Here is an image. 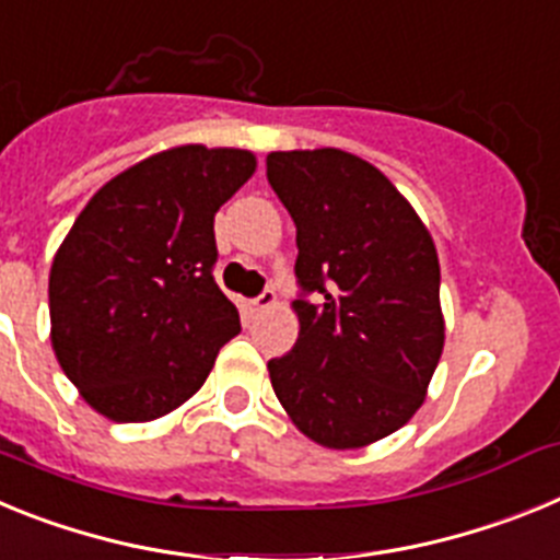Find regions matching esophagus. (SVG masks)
Listing matches in <instances>:
<instances>
[{
    "instance_id": "esophagus-1",
    "label": "esophagus",
    "mask_w": 560,
    "mask_h": 560,
    "mask_svg": "<svg viewBox=\"0 0 560 560\" xmlns=\"http://www.w3.org/2000/svg\"><path fill=\"white\" fill-rule=\"evenodd\" d=\"M277 303V294L271 289H266L264 294H257L255 300H249V305H246V308L252 311V314H260V311H266V308H271V305Z\"/></svg>"
}]
</instances>
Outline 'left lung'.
<instances>
[{
	"mask_svg": "<svg viewBox=\"0 0 560 560\" xmlns=\"http://www.w3.org/2000/svg\"><path fill=\"white\" fill-rule=\"evenodd\" d=\"M266 176L294 219L300 285V336L269 361L271 387L319 446H368L418 412L443 353L432 235L353 153L275 151Z\"/></svg>",
	"mask_w": 560,
	"mask_h": 560,
	"instance_id": "obj_1",
	"label": "left lung"
}]
</instances>
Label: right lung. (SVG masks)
Masks as SVG:
<instances>
[{
    "label": "right lung",
    "mask_w": 560,
    "mask_h": 560,
    "mask_svg": "<svg viewBox=\"0 0 560 560\" xmlns=\"http://www.w3.org/2000/svg\"><path fill=\"white\" fill-rule=\"evenodd\" d=\"M255 173L237 148L182 145L92 196L49 269L52 348L86 404L120 423L185 404L241 330L215 283V212Z\"/></svg>",
    "instance_id": "1"
}]
</instances>
